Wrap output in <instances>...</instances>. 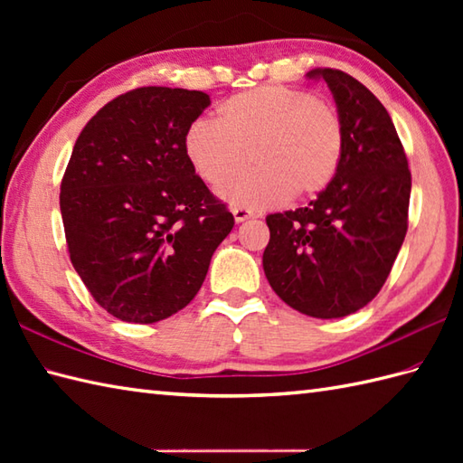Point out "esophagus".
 <instances>
[{
    "instance_id": "1",
    "label": "esophagus",
    "mask_w": 463,
    "mask_h": 463,
    "mask_svg": "<svg viewBox=\"0 0 463 463\" xmlns=\"http://www.w3.org/2000/svg\"><path fill=\"white\" fill-rule=\"evenodd\" d=\"M232 216H234V221H237V222H244V221L252 219L254 213L249 211V209H244V206H234Z\"/></svg>"
}]
</instances>
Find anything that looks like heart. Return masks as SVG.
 <instances>
[{
	"label": "heart",
	"instance_id": "1",
	"mask_svg": "<svg viewBox=\"0 0 463 463\" xmlns=\"http://www.w3.org/2000/svg\"><path fill=\"white\" fill-rule=\"evenodd\" d=\"M184 153L211 186L229 183L247 166L249 155L254 169L226 184L221 196L259 209L326 189L340 163L342 125L336 111L310 93L264 85L226 99L216 123H193Z\"/></svg>",
	"mask_w": 463,
	"mask_h": 463
}]
</instances>
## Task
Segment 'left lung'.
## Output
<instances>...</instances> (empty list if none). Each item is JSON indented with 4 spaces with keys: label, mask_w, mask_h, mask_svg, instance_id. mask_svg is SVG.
<instances>
[{
    "label": "left lung",
    "mask_w": 463,
    "mask_h": 463,
    "mask_svg": "<svg viewBox=\"0 0 463 463\" xmlns=\"http://www.w3.org/2000/svg\"><path fill=\"white\" fill-rule=\"evenodd\" d=\"M336 101L342 155L317 199L267 216L262 269L290 308L342 318L364 308L386 282L408 231L411 175L388 111L358 80L312 69Z\"/></svg>",
    "instance_id": "1"
}]
</instances>
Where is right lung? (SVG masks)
Listing matches in <instances>:
<instances>
[{"label":"right lung","mask_w":463,"mask_h":463,"mask_svg":"<svg viewBox=\"0 0 463 463\" xmlns=\"http://www.w3.org/2000/svg\"><path fill=\"white\" fill-rule=\"evenodd\" d=\"M209 105L203 91L141 87L97 111L75 141L59 194L69 259L123 322L183 310L234 226L184 153Z\"/></svg>","instance_id":"obj_1"}]
</instances>
